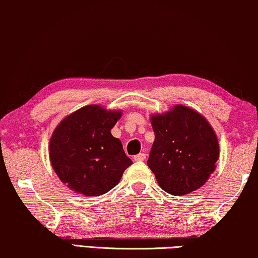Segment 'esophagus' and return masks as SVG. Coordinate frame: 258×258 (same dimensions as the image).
Returning a JSON list of instances; mask_svg holds the SVG:
<instances>
[{
  "mask_svg": "<svg viewBox=\"0 0 258 258\" xmlns=\"http://www.w3.org/2000/svg\"><path fill=\"white\" fill-rule=\"evenodd\" d=\"M145 159H146V154H145V153H139V154H137L136 157H134V160H136V161H144Z\"/></svg>",
  "mask_w": 258,
  "mask_h": 258,
  "instance_id": "34e87169",
  "label": "esophagus"
}]
</instances>
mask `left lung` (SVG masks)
<instances>
[{
  "mask_svg": "<svg viewBox=\"0 0 258 258\" xmlns=\"http://www.w3.org/2000/svg\"><path fill=\"white\" fill-rule=\"evenodd\" d=\"M155 139L147 165L159 186L180 197L201 188L216 168L220 146L208 120L193 108L175 105L151 115Z\"/></svg>",
  "mask_w": 258,
  "mask_h": 258,
  "instance_id": "left-lung-1",
  "label": "left lung"
}]
</instances>
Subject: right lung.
Wrapping results in <instances>:
<instances>
[{
    "label": "right lung",
    "instance_id": "add662e5",
    "mask_svg": "<svg viewBox=\"0 0 258 258\" xmlns=\"http://www.w3.org/2000/svg\"><path fill=\"white\" fill-rule=\"evenodd\" d=\"M120 110L88 105L72 112L53 131L49 158L57 176L75 193L99 197L120 181L132 160L111 130Z\"/></svg>",
    "mask_w": 258,
    "mask_h": 258
}]
</instances>
